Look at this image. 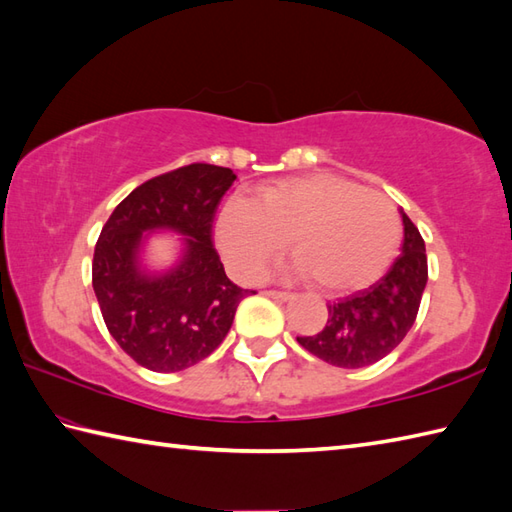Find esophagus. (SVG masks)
<instances>
[{"instance_id":"1","label":"esophagus","mask_w":512,"mask_h":512,"mask_svg":"<svg viewBox=\"0 0 512 512\" xmlns=\"http://www.w3.org/2000/svg\"><path fill=\"white\" fill-rule=\"evenodd\" d=\"M264 295L270 297V299H275V301H290L292 299L290 292H281V290H266Z\"/></svg>"}]
</instances>
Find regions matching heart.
<instances>
[{
    "mask_svg": "<svg viewBox=\"0 0 512 512\" xmlns=\"http://www.w3.org/2000/svg\"><path fill=\"white\" fill-rule=\"evenodd\" d=\"M400 235L394 202L332 173L273 180L250 202L228 198L213 220L215 246L237 279H255L288 239L292 273L328 295L374 284Z\"/></svg>",
    "mask_w": 512,
    "mask_h": 512,
    "instance_id": "1",
    "label": "heart"
}]
</instances>
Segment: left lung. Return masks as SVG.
Returning a JSON list of instances; mask_svg holds the SVG:
<instances>
[{"mask_svg":"<svg viewBox=\"0 0 512 512\" xmlns=\"http://www.w3.org/2000/svg\"><path fill=\"white\" fill-rule=\"evenodd\" d=\"M400 255L374 286L328 306V323L319 334L297 336L321 361L336 367H367L394 352L411 330L427 286L424 239L405 211Z\"/></svg>","mask_w":512,"mask_h":512,"instance_id":"1","label":"left lung"}]
</instances>
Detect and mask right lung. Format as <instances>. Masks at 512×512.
<instances>
[{"label":"right lung","mask_w":512,"mask_h":512,"mask_svg":"<svg viewBox=\"0 0 512 512\" xmlns=\"http://www.w3.org/2000/svg\"><path fill=\"white\" fill-rule=\"evenodd\" d=\"M235 178L231 169L204 162L151 178L116 206L96 242L92 286L107 330L151 372L204 361L231 330L239 301L253 292L226 277L211 242L217 204ZM158 230L182 234L183 250L169 271L149 274L139 250Z\"/></svg>","instance_id":"1"}]
</instances>
